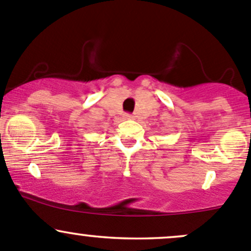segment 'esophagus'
<instances>
[{
  "label": "esophagus",
  "mask_w": 251,
  "mask_h": 251,
  "mask_svg": "<svg viewBox=\"0 0 251 251\" xmlns=\"http://www.w3.org/2000/svg\"><path fill=\"white\" fill-rule=\"evenodd\" d=\"M124 118H125V119H131V118H132V115H131V114H124Z\"/></svg>",
  "instance_id": "obj_1"
}]
</instances>
